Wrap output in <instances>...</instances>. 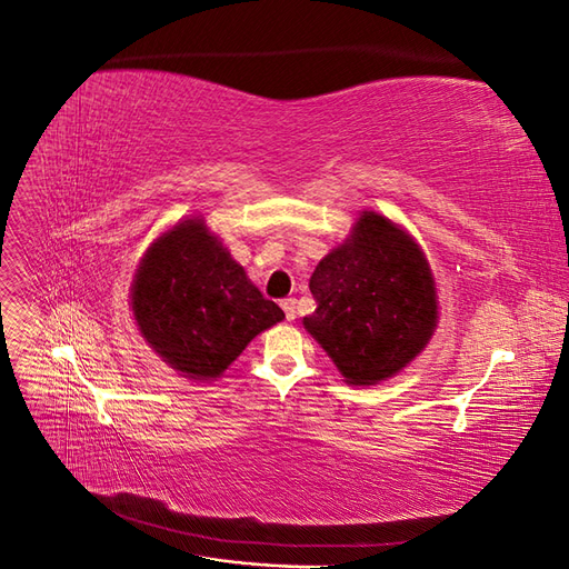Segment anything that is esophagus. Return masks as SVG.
Wrapping results in <instances>:
<instances>
[{
	"mask_svg": "<svg viewBox=\"0 0 569 569\" xmlns=\"http://www.w3.org/2000/svg\"><path fill=\"white\" fill-rule=\"evenodd\" d=\"M282 311L287 316V320H295L297 318V299H284L282 301Z\"/></svg>",
	"mask_w": 569,
	"mask_h": 569,
	"instance_id": "esophagus-1",
	"label": "esophagus"
}]
</instances>
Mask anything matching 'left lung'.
Here are the masks:
<instances>
[{
	"instance_id": "8db88e82",
	"label": "left lung",
	"mask_w": 569,
	"mask_h": 569,
	"mask_svg": "<svg viewBox=\"0 0 569 569\" xmlns=\"http://www.w3.org/2000/svg\"><path fill=\"white\" fill-rule=\"evenodd\" d=\"M308 287L318 308L303 327L347 385L370 387L393 377L435 335L439 306L427 258L403 228L375 211L360 213Z\"/></svg>"
}]
</instances>
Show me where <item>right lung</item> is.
<instances>
[{"instance_id":"right-lung-1","label":"right lung","mask_w":569,"mask_h":569,"mask_svg":"<svg viewBox=\"0 0 569 569\" xmlns=\"http://www.w3.org/2000/svg\"><path fill=\"white\" fill-rule=\"evenodd\" d=\"M130 303L149 347L192 380H216L284 318L201 218L178 222L147 249Z\"/></svg>"}]
</instances>
